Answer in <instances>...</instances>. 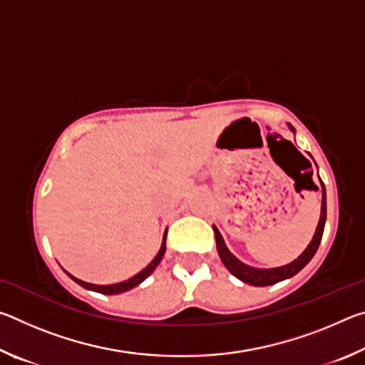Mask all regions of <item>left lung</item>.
I'll return each mask as SVG.
<instances>
[{"mask_svg": "<svg viewBox=\"0 0 365 365\" xmlns=\"http://www.w3.org/2000/svg\"><path fill=\"white\" fill-rule=\"evenodd\" d=\"M294 132L293 127H289ZM322 185V209H320V220H319V225H317V230L314 233V238L312 242L309 243L307 248L304 250V252L298 257L294 259L293 262H289L287 265H282V267H275V269H256V267H250V265L243 264L242 261H238L237 257H235L228 248L224 243V238H222L220 232L217 228H214V233H215V245H217V251H219V256L222 259V262H224L225 267L232 272V274L237 277L245 283H250V285H255V287H267V285H274V283H279L285 279H292L293 275L298 274V272L306 267V264L311 261L316 255V251L320 245V240H322V235H324V227H325V219H327V200H325V187L324 183L320 182ZM319 190V188H316Z\"/></svg>", "mask_w": 365, "mask_h": 365, "instance_id": "1", "label": "left lung"}]
</instances>
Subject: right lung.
I'll return each instance as SVG.
<instances>
[{
    "label": "right lung",
    "instance_id": "1",
    "mask_svg": "<svg viewBox=\"0 0 365 365\" xmlns=\"http://www.w3.org/2000/svg\"><path fill=\"white\" fill-rule=\"evenodd\" d=\"M165 235H168V232L164 233L163 245H160V250H159V252L156 255V257H154L153 261H151L150 264H148L143 270L138 272L137 275L132 277V279L125 280V282L114 283V285H93V283H86V282L78 280V279H76V277L71 275V274H67V275H69L73 282L78 283L80 287H83V288H86V289H91V292H98V293H101V294H117V293L128 292V289L135 288L137 285H140V283L143 282L145 279H148V277H150V275L153 274V270L158 267V264L160 262V259H163L164 252H165Z\"/></svg>",
    "mask_w": 365,
    "mask_h": 365
}]
</instances>
